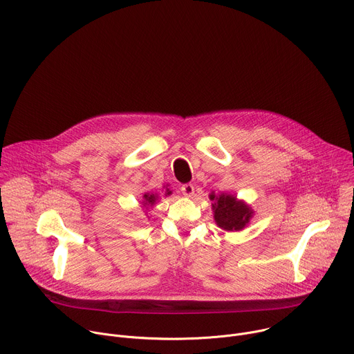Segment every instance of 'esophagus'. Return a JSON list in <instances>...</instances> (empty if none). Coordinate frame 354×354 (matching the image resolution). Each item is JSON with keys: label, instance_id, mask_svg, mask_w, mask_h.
Returning a JSON list of instances; mask_svg holds the SVG:
<instances>
[{"label": "esophagus", "instance_id": "1", "mask_svg": "<svg viewBox=\"0 0 354 354\" xmlns=\"http://www.w3.org/2000/svg\"><path fill=\"white\" fill-rule=\"evenodd\" d=\"M182 193L186 196V197H192L194 194V186L192 183H186V185H182L180 187Z\"/></svg>", "mask_w": 354, "mask_h": 354}]
</instances>
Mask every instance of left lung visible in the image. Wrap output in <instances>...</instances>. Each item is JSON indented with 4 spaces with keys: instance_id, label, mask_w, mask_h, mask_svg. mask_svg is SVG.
Returning a JSON list of instances; mask_svg holds the SVG:
<instances>
[{
    "instance_id": "left-lung-1",
    "label": "left lung",
    "mask_w": 354,
    "mask_h": 354,
    "mask_svg": "<svg viewBox=\"0 0 354 354\" xmlns=\"http://www.w3.org/2000/svg\"><path fill=\"white\" fill-rule=\"evenodd\" d=\"M210 200H214L213 210L217 225L225 231H241L254 216L245 201L238 200L234 194L218 193L210 194Z\"/></svg>"
}]
</instances>
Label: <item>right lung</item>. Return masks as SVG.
Wrapping results in <instances>:
<instances>
[{"label":"right lung","instance_id":"1","mask_svg":"<svg viewBox=\"0 0 354 354\" xmlns=\"http://www.w3.org/2000/svg\"><path fill=\"white\" fill-rule=\"evenodd\" d=\"M167 194H171L169 189H167L165 196H167ZM142 198H144L142 206H154L156 201L158 200V194H157V193H145V194L142 196Z\"/></svg>","mask_w":354,"mask_h":354}]
</instances>
